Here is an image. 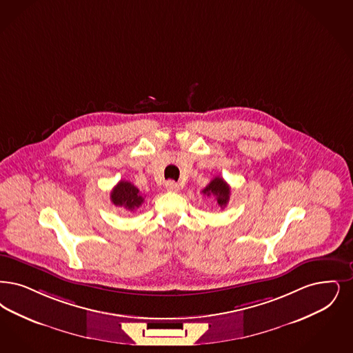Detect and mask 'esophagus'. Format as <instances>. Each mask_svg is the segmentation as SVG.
<instances>
[{"mask_svg": "<svg viewBox=\"0 0 353 353\" xmlns=\"http://www.w3.org/2000/svg\"><path fill=\"white\" fill-rule=\"evenodd\" d=\"M165 189H167L168 192L176 193V192L180 190V186H179V183H174V181H167V183H165Z\"/></svg>", "mask_w": 353, "mask_h": 353, "instance_id": "34e87169", "label": "esophagus"}]
</instances>
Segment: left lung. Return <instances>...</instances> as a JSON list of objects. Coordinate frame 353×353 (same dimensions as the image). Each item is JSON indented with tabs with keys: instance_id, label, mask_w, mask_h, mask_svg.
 I'll use <instances>...</instances> for the list:
<instances>
[{
	"instance_id": "obj_1",
	"label": "left lung",
	"mask_w": 353,
	"mask_h": 353,
	"mask_svg": "<svg viewBox=\"0 0 353 353\" xmlns=\"http://www.w3.org/2000/svg\"><path fill=\"white\" fill-rule=\"evenodd\" d=\"M202 193L208 197L216 198V203L221 208H225L230 199V186L222 177L212 179L210 183L202 190Z\"/></svg>"
}]
</instances>
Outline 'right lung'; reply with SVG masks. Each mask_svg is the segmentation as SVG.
<instances>
[{
  "mask_svg": "<svg viewBox=\"0 0 353 353\" xmlns=\"http://www.w3.org/2000/svg\"><path fill=\"white\" fill-rule=\"evenodd\" d=\"M112 203L119 208H125L128 212H134L144 202L139 189L128 181H119L110 193Z\"/></svg>",
  "mask_w": 353,
  "mask_h": 353,
  "instance_id": "1",
  "label": "right lung"
}]
</instances>
